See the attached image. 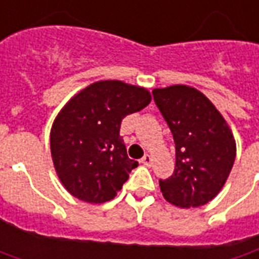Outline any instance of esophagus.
Segmentation results:
<instances>
[{
	"mask_svg": "<svg viewBox=\"0 0 259 259\" xmlns=\"http://www.w3.org/2000/svg\"><path fill=\"white\" fill-rule=\"evenodd\" d=\"M140 162L145 166H150L152 165V156L150 155H145V156L140 159Z\"/></svg>",
	"mask_w": 259,
	"mask_h": 259,
	"instance_id": "34e87169",
	"label": "esophagus"
}]
</instances>
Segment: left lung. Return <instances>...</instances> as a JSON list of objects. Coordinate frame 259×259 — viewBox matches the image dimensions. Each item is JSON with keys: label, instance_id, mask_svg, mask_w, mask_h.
<instances>
[{"label": "left lung", "instance_id": "1", "mask_svg": "<svg viewBox=\"0 0 259 259\" xmlns=\"http://www.w3.org/2000/svg\"><path fill=\"white\" fill-rule=\"evenodd\" d=\"M153 100L174 135L172 176L159 179L166 201L198 208L212 201L235 160V140L225 119L201 92L189 85L155 89Z\"/></svg>", "mask_w": 259, "mask_h": 259}]
</instances>
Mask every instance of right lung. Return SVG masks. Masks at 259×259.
<instances>
[{
  "label": "right lung",
  "instance_id": "right-lung-1",
  "mask_svg": "<svg viewBox=\"0 0 259 259\" xmlns=\"http://www.w3.org/2000/svg\"><path fill=\"white\" fill-rule=\"evenodd\" d=\"M149 103L143 87L104 80L85 87L58 113L50 135L51 157L73 196L103 203L117 195L139 165L127 156L121 120Z\"/></svg>",
  "mask_w": 259,
  "mask_h": 259
}]
</instances>
